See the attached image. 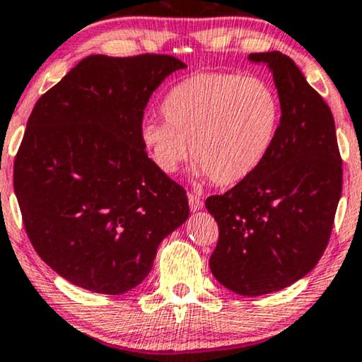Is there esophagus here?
I'll use <instances>...</instances> for the list:
<instances>
[{
	"mask_svg": "<svg viewBox=\"0 0 362 362\" xmlns=\"http://www.w3.org/2000/svg\"><path fill=\"white\" fill-rule=\"evenodd\" d=\"M187 201H189V208H191V211H199V209H203L204 203H203V199H201L198 194H192V192H189V194H187Z\"/></svg>",
	"mask_w": 362,
	"mask_h": 362,
	"instance_id": "34e87169",
	"label": "esophagus"
}]
</instances>
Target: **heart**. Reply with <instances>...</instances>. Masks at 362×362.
I'll return each instance as SVG.
<instances>
[{
    "label": "heart",
    "instance_id": "1",
    "mask_svg": "<svg viewBox=\"0 0 362 362\" xmlns=\"http://www.w3.org/2000/svg\"><path fill=\"white\" fill-rule=\"evenodd\" d=\"M163 115L166 121L146 119L139 129L158 170L173 175L191 151L196 176L231 186L251 176L273 149L281 103L261 78L199 73L171 89Z\"/></svg>",
    "mask_w": 362,
    "mask_h": 362
}]
</instances>
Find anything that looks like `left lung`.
<instances>
[{"mask_svg":"<svg viewBox=\"0 0 362 362\" xmlns=\"http://www.w3.org/2000/svg\"><path fill=\"white\" fill-rule=\"evenodd\" d=\"M273 73L281 123L264 163L206 208L219 228L211 273L233 293L261 296L306 276L325 252L342 191L334 118L279 51L250 54Z\"/></svg>","mask_w":362,"mask_h":362,"instance_id":"obj_1","label":"left lung"}]
</instances>
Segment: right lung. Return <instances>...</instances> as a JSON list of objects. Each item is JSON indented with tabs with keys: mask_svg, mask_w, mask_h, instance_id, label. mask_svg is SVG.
Listing matches in <instances>:
<instances>
[{
	"mask_svg": "<svg viewBox=\"0 0 362 362\" xmlns=\"http://www.w3.org/2000/svg\"><path fill=\"white\" fill-rule=\"evenodd\" d=\"M182 68L168 54H93L33 107L15 192L37 256L74 286L136 288L159 243L189 216L186 191L158 170L139 134L154 89Z\"/></svg>",
	"mask_w": 362,
	"mask_h": 362,
	"instance_id": "1",
	"label": "right lung"
}]
</instances>
